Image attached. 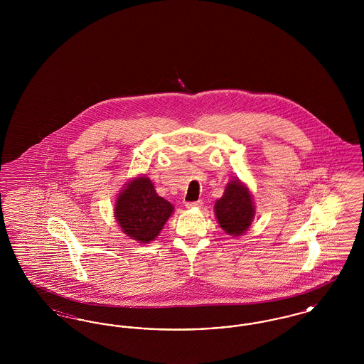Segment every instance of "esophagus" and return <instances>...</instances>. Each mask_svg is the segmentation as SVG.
Here are the masks:
<instances>
[{"label":"esophagus","instance_id":"obj_1","mask_svg":"<svg viewBox=\"0 0 364 364\" xmlns=\"http://www.w3.org/2000/svg\"><path fill=\"white\" fill-rule=\"evenodd\" d=\"M202 200H196V202H187L186 203V208H199V206H202Z\"/></svg>","mask_w":364,"mask_h":364}]
</instances>
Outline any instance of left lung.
I'll return each instance as SVG.
<instances>
[{
	"label": "left lung",
	"instance_id": "left-lung-1",
	"mask_svg": "<svg viewBox=\"0 0 364 364\" xmlns=\"http://www.w3.org/2000/svg\"><path fill=\"white\" fill-rule=\"evenodd\" d=\"M218 224L229 235H242L252 223L254 205L247 187L240 181L232 180L226 186L224 196L215 202Z\"/></svg>",
	"mask_w": 364,
	"mask_h": 364
}]
</instances>
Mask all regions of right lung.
<instances>
[{
    "instance_id": "right-lung-1",
    "label": "right lung",
    "mask_w": 364,
    "mask_h": 364,
    "mask_svg": "<svg viewBox=\"0 0 364 364\" xmlns=\"http://www.w3.org/2000/svg\"><path fill=\"white\" fill-rule=\"evenodd\" d=\"M172 213L173 206L156 193L147 177H139L127 184L114 208L124 233L139 242L154 240Z\"/></svg>"
}]
</instances>
